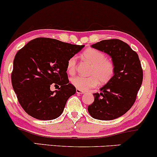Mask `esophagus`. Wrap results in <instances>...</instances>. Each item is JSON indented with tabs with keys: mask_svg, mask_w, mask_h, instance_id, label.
I'll list each match as a JSON object with an SVG mask.
<instances>
[{
	"mask_svg": "<svg viewBox=\"0 0 157 157\" xmlns=\"http://www.w3.org/2000/svg\"><path fill=\"white\" fill-rule=\"evenodd\" d=\"M76 93L78 94H82L85 93V91H81V90L77 89H76Z\"/></svg>",
	"mask_w": 157,
	"mask_h": 157,
	"instance_id": "obj_1",
	"label": "esophagus"
}]
</instances>
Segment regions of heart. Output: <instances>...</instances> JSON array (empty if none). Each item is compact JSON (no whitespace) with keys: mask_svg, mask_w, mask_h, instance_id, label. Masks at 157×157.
<instances>
[{"mask_svg":"<svg viewBox=\"0 0 157 157\" xmlns=\"http://www.w3.org/2000/svg\"><path fill=\"white\" fill-rule=\"evenodd\" d=\"M82 57L91 64L89 77L76 76L71 79V83L81 91H86L95 87L100 82L105 84L112 78L114 74V64L111 60L105 59L103 52L95 49L87 48L82 53ZM76 57H71L67 62V71L73 75L76 71Z\"/></svg>","mask_w":157,"mask_h":157,"instance_id":"obj_1","label":"heart"}]
</instances>
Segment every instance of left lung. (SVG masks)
<instances>
[{"label": "left lung", "instance_id": "obj_1", "mask_svg": "<svg viewBox=\"0 0 157 157\" xmlns=\"http://www.w3.org/2000/svg\"><path fill=\"white\" fill-rule=\"evenodd\" d=\"M91 47L110 56L114 64L112 78L94 93V101L88 107L93 118L111 120L122 116L136 100L143 79L140 60L136 52L117 39L104 40Z\"/></svg>", "mask_w": 157, "mask_h": 157}]
</instances>
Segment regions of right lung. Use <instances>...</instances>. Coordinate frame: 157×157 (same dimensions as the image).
<instances>
[{"label":"right lung","instance_id":"obj_1","mask_svg":"<svg viewBox=\"0 0 157 157\" xmlns=\"http://www.w3.org/2000/svg\"><path fill=\"white\" fill-rule=\"evenodd\" d=\"M84 46L39 37L17 52L13 62L12 84L19 103L29 115L40 120L60 116L68 99L76 92L68 81L67 62ZM52 84L61 87L52 92Z\"/></svg>","mask_w":157,"mask_h":157}]
</instances>
